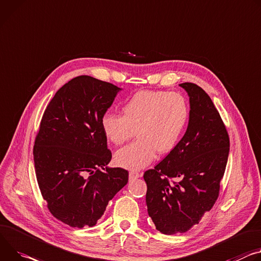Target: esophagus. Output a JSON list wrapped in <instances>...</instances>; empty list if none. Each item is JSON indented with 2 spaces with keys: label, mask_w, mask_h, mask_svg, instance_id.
<instances>
[{
  "label": "esophagus",
  "mask_w": 261,
  "mask_h": 261,
  "mask_svg": "<svg viewBox=\"0 0 261 261\" xmlns=\"http://www.w3.org/2000/svg\"><path fill=\"white\" fill-rule=\"evenodd\" d=\"M141 177V174L136 172V171H130L129 173V178L130 179H137V178H140Z\"/></svg>",
  "instance_id": "esophagus-1"
}]
</instances>
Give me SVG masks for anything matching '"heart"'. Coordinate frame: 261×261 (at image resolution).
Segmentation results:
<instances>
[{
	"mask_svg": "<svg viewBox=\"0 0 261 261\" xmlns=\"http://www.w3.org/2000/svg\"><path fill=\"white\" fill-rule=\"evenodd\" d=\"M122 115L107 112L102 117L106 138L115 146L138 138L115 153L118 165L140 170L153 161L156 152L167 154L179 141L188 121V105L176 92L141 90L122 106Z\"/></svg>",
	"mask_w": 261,
	"mask_h": 261,
	"instance_id": "1",
	"label": "heart"
}]
</instances>
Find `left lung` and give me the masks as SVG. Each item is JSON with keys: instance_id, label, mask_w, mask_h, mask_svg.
<instances>
[{"instance_id": "1", "label": "left lung", "mask_w": 261, "mask_h": 261, "mask_svg": "<svg viewBox=\"0 0 261 261\" xmlns=\"http://www.w3.org/2000/svg\"><path fill=\"white\" fill-rule=\"evenodd\" d=\"M179 86L189 97L186 132L167 157L144 174L149 217L168 235L199 224L215 205L230 148L226 127L208 94L194 83Z\"/></svg>"}]
</instances>
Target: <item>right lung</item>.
<instances>
[{
  "label": "right lung",
  "instance_id": "right-lung-1",
  "mask_svg": "<svg viewBox=\"0 0 261 261\" xmlns=\"http://www.w3.org/2000/svg\"><path fill=\"white\" fill-rule=\"evenodd\" d=\"M122 88L90 76L65 83L46 107L33 149L42 198L52 215L76 228L92 227L128 182L108 168L111 152L102 117Z\"/></svg>",
  "mask_w": 261,
  "mask_h": 261
}]
</instances>
